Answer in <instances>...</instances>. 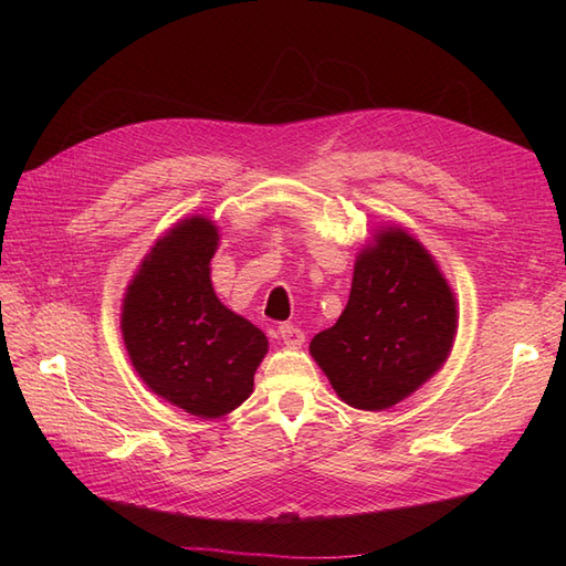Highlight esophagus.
<instances>
[{"instance_id":"esophagus-1","label":"esophagus","mask_w":566,"mask_h":566,"mask_svg":"<svg viewBox=\"0 0 566 566\" xmlns=\"http://www.w3.org/2000/svg\"><path fill=\"white\" fill-rule=\"evenodd\" d=\"M279 333H281L283 345L290 347V349H300L304 345V333L293 323H283L281 328H279Z\"/></svg>"}]
</instances>
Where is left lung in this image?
<instances>
[{
    "mask_svg": "<svg viewBox=\"0 0 566 566\" xmlns=\"http://www.w3.org/2000/svg\"><path fill=\"white\" fill-rule=\"evenodd\" d=\"M455 333L458 302L437 260L387 224L356 252L345 312L310 352L347 406L387 410L447 364Z\"/></svg>",
    "mask_w": 566,
    "mask_h": 566,
    "instance_id": "1",
    "label": "left lung"
}]
</instances>
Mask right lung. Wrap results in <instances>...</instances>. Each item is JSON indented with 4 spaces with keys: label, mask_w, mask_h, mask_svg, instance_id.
Segmentation results:
<instances>
[{
    "label": "right lung",
    "mask_w": 566,
    "mask_h": 566,
    "mask_svg": "<svg viewBox=\"0 0 566 566\" xmlns=\"http://www.w3.org/2000/svg\"><path fill=\"white\" fill-rule=\"evenodd\" d=\"M219 227L179 219L132 276L119 314L125 349L144 385L196 418H224L254 389L266 335L219 302L210 262Z\"/></svg>",
    "instance_id": "obj_1"
}]
</instances>
